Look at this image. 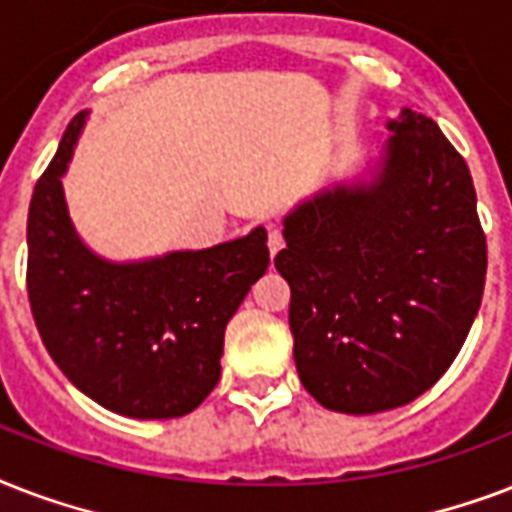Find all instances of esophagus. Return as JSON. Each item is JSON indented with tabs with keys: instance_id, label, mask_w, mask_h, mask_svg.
<instances>
[{
	"instance_id": "1",
	"label": "esophagus",
	"mask_w": 512,
	"mask_h": 512,
	"mask_svg": "<svg viewBox=\"0 0 512 512\" xmlns=\"http://www.w3.org/2000/svg\"><path fill=\"white\" fill-rule=\"evenodd\" d=\"M267 245H269V253H272V256H275L277 251H280V248H283L285 245V240H283V232H280V229H269V237H267Z\"/></svg>"
}]
</instances>
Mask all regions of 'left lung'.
<instances>
[{
  "mask_svg": "<svg viewBox=\"0 0 512 512\" xmlns=\"http://www.w3.org/2000/svg\"><path fill=\"white\" fill-rule=\"evenodd\" d=\"M387 130L374 181L301 202L275 256L291 285L301 384L342 414H379L430 390L462 350L486 283L462 154L411 109Z\"/></svg>",
  "mask_w": 512,
  "mask_h": 512,
  "instance_id": "obj_1",
  "label": "left lung"
}]
</instances>
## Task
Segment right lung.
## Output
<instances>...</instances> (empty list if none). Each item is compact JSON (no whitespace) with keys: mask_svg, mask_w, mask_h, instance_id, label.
Segmentation results:
<instances>
[{"mask_svg":"<svg viewBox=\"0 0 512 512\" xmlns=\"http://www.w3.org/2000/svg\"><path fill=\"white\" fill-rule=\"evenodd\" d=\"M85 117L69 122L31 194V315L55 366L87 398L122 417H184L219 382L229 318L269 267L267 229L130 264L95 256L71 227L61 184Z\"/></svg>","mask_w":512,"mask_h":512,"instance_id":"obj_1","label":"right lung"}]
</instances>
